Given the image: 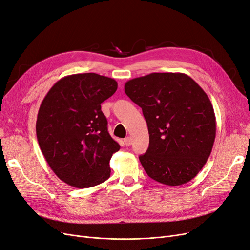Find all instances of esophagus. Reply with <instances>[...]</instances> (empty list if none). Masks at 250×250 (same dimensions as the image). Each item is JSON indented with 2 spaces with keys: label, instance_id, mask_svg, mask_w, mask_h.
Returning <instances> with one entry per match:
<instances>
[{
  "label": "esophagus",
  "instance_id": "1",
  "mask_svg": "<svg viewBox=\"0 0 250 250\" xmlns=\"http://www.w3.org/2000/svg\"><path fill=\"white\" fill-rule=\"evenodd\" d=\"M125 146H130L132 144V138L131 137H126L125 139Z\"/></svg>",
  "mask_w": 250,
  "mask_h": 250
}]
</instances>
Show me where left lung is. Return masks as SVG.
<instances>
[{"mask_svg":"<svg viewBox=\"0 0 250 250\" xmlns=\"http://www.w3.org/2000/svg\"><path fill=\"white\" fill-rule=\"evenodd\" d=\"M126 96L142 108L149 146L139 160L153 180L177 187L204 167L216 135L213 107L198 83L183 73H151L128 80Z\"/></svg>","mask_w":250,"mask_h":250,"instance_id":"left-lung-1","label":"left lung"}]
</instances>
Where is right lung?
Here are the masks:
<instances>
[{"label": "right lung", "instance_id": "obj_1", "mask_svg": "<svg viewBox=\"0 0 250 250\" xmlns=\"http://www.w3.org/2000/svg\"><path fill=\"white\" fill-rule=\"evenodd\" d=\"M117 82L96 73L60 79L39 108L36 133L44 158L57 176L77 188L98 186L110 177V159L119 144L108 133L101 104Z\"/></svg>", "mask_w": 250, "mask_h": 250}]
</instances>
